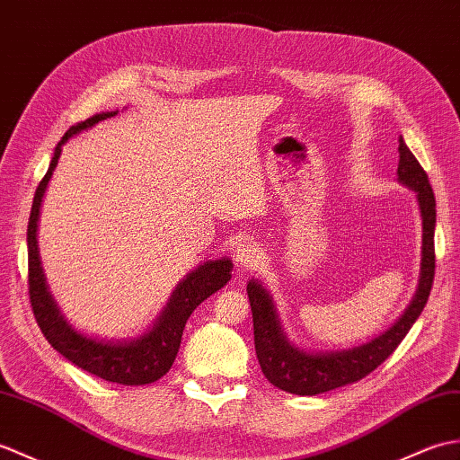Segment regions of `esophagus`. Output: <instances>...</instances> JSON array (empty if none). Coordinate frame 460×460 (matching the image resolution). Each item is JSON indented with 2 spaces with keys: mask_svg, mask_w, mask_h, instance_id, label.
Returning <instances> with one entry per match:
<instances>
[{
  "mask_svg": "<svg viewBox=\"0 0 460 460\" xmlns=\"http://www.w3.org/2000/svg\"><path fill=\"white\" fill-rule=\"evenodd\" d=\"M234 261L241 264L243 269H252L261 261V251L256 249L252 243H241L234 247Z\"/></svg>",
  "mask_w": 460,
  "mask_h": 460,
  "instance_id": "34e87169",
  "label": "esophagus"
}]
</instances>
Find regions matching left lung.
<instances>
[{"label": "left lung", "mask_w": 460, "mask_h": 460, "mask_svg": "<svg viewBox=\"0 0 460 460\" xmlns=\"http://www.w3.org/2000/svg\"><path fill=\"white\" fill-rule=\"evenodd\" d=\"M398 181L410 188L421 216L420 282L410 305L386 331L358 347L339 350H305L288 339L272 294L261 280H249L247 294L252 312L256 358L270 384L296 396H315L358 382L380 367L423 312L435 276V196L425 170L400 137Z\"/></svg>", "instance_id": "1"}]
</instances>
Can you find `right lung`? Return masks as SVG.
<instances>
[{
    "label": "right lung",
    "mask_w": 460,
    "mask_h": 460,
    "mask_svg": "<svg viewBox=\"0 0 460 460\" xmlns=\"http://www.w3.org/2000/svg\"><path fill=\"white\" fill-rule=\"evenodd\" d=\"M117 115L115 111H102L92 115L84 123L74 125L60 138V143L52 155L50 166L45 178L35 191L33 208H31L29 227H27V252H29V296L37 323L47 337L52 349H57L64 358L74 362L78 368L100 376L108 382L123 384V386H143L163 378L172 367L181 343V333L191 312L211 294L221 290L231 280L233 262L229 256H221L216 261L201 262L198 269L190 270L184 279L170 294V300L163 307V312L148 327L145 333L127 339H102L84 333L74 327L68 317L62 314L55 296L50 294L42 262L39 254V217L42 198L47 194L49 181L58 164L62 146L66 145L74 135L92 129L103 119Z\"/></svg>",
    "instance_id": "right-lung-1"
}]
</instances>
